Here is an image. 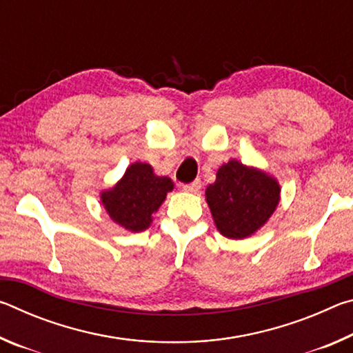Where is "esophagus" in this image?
<instances>
[{"label": "esophagus", "instance_id": "obj_1", "mask_svg": "<svg viewBox=\"0 0 353 353\" xmlns=\"http://www.w3.org/2000/svg\"><path fill=\"white\" fill-rule=\"evenodd\" d=\"M201 181L199 179H196V181H193L191 183H187V185H183V190L185 191H188V193H198V191L201 190Z\"/></svg>", "mask_w": 353, "mask_h": 353}]
</instances>
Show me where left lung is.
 Masks as SVG:
<instances>
[{"label": "left lung", "instance_id": "obj_1", "mask_svg": "<svg viewBox=\"0 0 353 353\" xmlns=\"http://www.w3.org/2000/svg\"><path fill=\"white\" fill-rule=\"evenodd\" d=\"M205 199L221 234L241 240L271 218L280 201V185L265 171L230 160L207 187Z\"/></svg>", "mask_w": 353, "mask_h": 353}]
</instances>
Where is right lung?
<instances>
[{"instance_id":"1","label":"right lung","mask_w":353,"mask_h":353,"mask_svg":"<svg viewBox=\"0 0 353 353\" xmlns=\"http://www.w3.org/2000/svg\"><path fill=\"white\" fill-rule=\"evenodd\" d=\"M174 188L170 177L155 176L152 166L135 162L115 187L101 193V202L113 219L129 232L146 230L166 193Z\"/></svg>"}]
</instances>
